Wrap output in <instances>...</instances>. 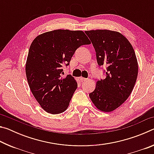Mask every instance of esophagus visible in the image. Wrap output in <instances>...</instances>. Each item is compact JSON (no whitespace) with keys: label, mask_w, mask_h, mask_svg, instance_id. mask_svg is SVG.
Wrapping results in <instances>:
<instances>
[{"label":"esophagus","mask_w":154,"mask_h":154,"mask_svg":"<svg viewBox=\"0 0 154 154\" xmlns=\"http://www.w3.org/2000/svg\"><path fill=\"white\" fill-rule=\"evenodd\" d=\"M87 79L86 78H84V77H80V80L82 81V82H83V81H85Z\"/></svg>","instance_id":"obj_1"}]
</instances>
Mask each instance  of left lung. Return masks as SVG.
I'll return each mask as SVG.
<instances>
[{
  "label": "left lung",
  "instance_id": "obj_1",
  "mask_svg": "<svg viewBox=\"0 0 154 154\" xmlns=\"http://www.w3.org/2000/svg\"><path fill=\"white\" fill-rule=\"evenodd\" d=\"M95 49L99 66H106L105 79L96 82L89 96L96 108L111 112L123 104L133 90L138 75L134 49L121 33L109 30L85 31Z\"/></svg>",
  "mask_w": 154,
  "mask_h": 154
}]
</instances>
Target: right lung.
<instances>
[{
    "label": "right lung",
    "instance_id": "right-lung-1",
    "mask_svg": "<svg viewBox=\"0 0 154 154\" xmlns=\"http://www.w3.org/2000/svg\"><path fill=\"white\" fill-rule=\"evenodd\" d=\"M90 41L82 30H55L38 35L28 51L26 74L33 96L51 114L68 108L77 83L71 75L62 78V66L69 65L77 48Z\"/></svg>",
    "mask_w": 154,
    "mask_h": 154
}]
</instances>
